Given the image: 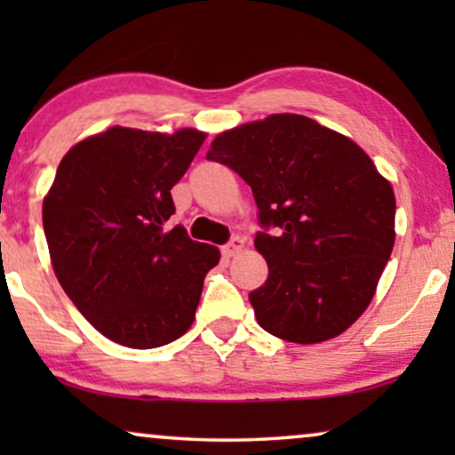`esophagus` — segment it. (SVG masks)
<instances>
[{"mask_svg":"<svg viewBox=\"0 0 455 455\" xmlns=\"http://www.w3.org/2000/svg\"><path fill=\"white\" fill-rule=\"evenodd\" d=\"M244 238H234L232 242H229V244H226L221 248V252H223V257L226 259H232V257H235V254H240L242 251H244Z\"/></svg>","mask_w":455,"mask_h":455,"instance_id":"1","label":"esophagus"}]
</instances>
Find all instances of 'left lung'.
<instances>
[{
    "label": "left lung",
    "mask_w": 455,
    "mask_h": 455,
    "mask_svg": "<svg viewBox=\"0 0 455 455\" xmlns=\"http://www.w3.org/2000/svg\"><path fill=\"white\" fill-rule=\"evenodd\" d=\"M207 159L252 188L269 277L248 294L259 325L279 339L338 338L375 298L395 242L389 180L347 136L298 114H271L215 136Z\"/></svg>",
    "instance_id": "obj_1"
}]
</instances>
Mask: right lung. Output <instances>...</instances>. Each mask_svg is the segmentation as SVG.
Returning a JSON list of instances; mask_svg holds the SVG:
<instances>
[{
    "label": "right lung",
    "instance_id": "1",
    "mask_svg": "<svg viewBox=\"0 0 455 455\" xmlns=\"http://www.w3.org/2000/svg\"><path fill=\"white\" fill-rule=\"evenodd\" d=\"M207 132L173 134L111 126L60 161L43 198V228L55 277L105 338L148 350L192 327L203 282L220 248L165 228L172 188Z\"/></svg>",
    "mask_w": 455,
    "mask_h": 455
}]
</instances>
